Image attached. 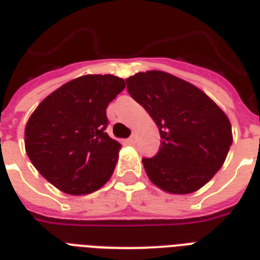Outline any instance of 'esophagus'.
<instances>
[{
    "instance_id": "esophagus-1",
    "label": "esophagus",
    "mask_w": 260,
    "mask_h": 260,
    "mask_svg": "<svg viewBox=\"0 0 260 260\" xmlns=\"http://www.w3.org/2000/svg\"><path fill=\"white\" fill-rule=\"evenodd\" d=\"M128 143H131V144H135V143H136V136H131V138L128 139Z\"/></svg>"
}]
</instances>
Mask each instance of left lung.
Listing matches in <instances>:
<instances>
[{
	"mask_svg": "<svg viewBox=\"0 0 260 260\" xmlns=\"http://www.w3.org/2000/svg\"><path fill=\"white\" fill-rule=\"evenodd\" d=\"M125 81L162 139L158 154L143 159L150 181L171 194L201 189L225 162L232 144L230 118L202 90L165 71L138 73Z\"/></svg>",
	"mask_w": 260,
	"mask_h": 260,
	"instance_id": "obj_1",
	"label": "left lung"
}]
</instances>
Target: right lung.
I'll return each mask as SVG.
<instances>
[{
    "label": "right lung",
    "mask_w": 260,
    "mask_h": 260,
    "mask_svg": "<svg viewBox=\"0 0 260 260\" xmlns=\"http://www.w3.org/2000/svg\"><path fill=\"white\" fill-rule=\"evenodd\" d=\"M124 87L114 75H82L47 95L30 114L26 155L63 193H93L112 177L121 144L105 132L106 108Z\"/></svg>",
    "instance_id": "right-lung-1"
}]
</instances>
